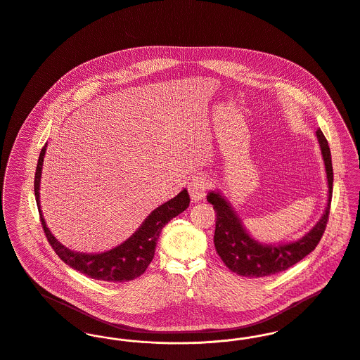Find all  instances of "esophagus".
<instances>
[{
	"label": "esophagus",
	"mask_w": 360,
	"mask_h": 360,
	"mask_svg": "<svg viewBox=\"0 0 360 360\" xmlns=\"http://www.w3.org/2000/svg\"><path fill=\"white\" fill-rule=\"evenodd\" d=\"M208 189V181L204 176H193L188 185V191L191 195V199L193 201H199L202 199Z\"/></svg>",
	"instance_id": "1"
}]
</instances>
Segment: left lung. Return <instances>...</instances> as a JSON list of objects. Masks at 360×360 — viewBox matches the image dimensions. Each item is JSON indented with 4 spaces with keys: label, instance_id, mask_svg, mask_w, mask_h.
Listing matches in <instances>:
<instances>
[{
    "label": "left lung",
    "instance_id": "8db88e82",
    "mask_svg": "<svg viewBox=\"0 0 360 360\" xmlns=\"http://www.w3.org/2000/svg\"><path fill=\"white\" fill-rule=\"evenodd\" d=\"M316 136L326 168L328 195L323 215L301 239L276 244L261 243L247 232L238 212L218 191H211L207 195L208 202L214 205L217 212L214 244L218 255L232 272L244 278L271 276L295 265L318 245L328 221L333 195V164L328 143L320 128L316 131Z\"/></svg>",
    "mask_w": 360,
    "mask_h": 360
}]
</instances>
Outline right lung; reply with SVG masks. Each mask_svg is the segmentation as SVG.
<instances>
[{
    "label": "right lung",
    "instance_id": "right-lung-1",
    "mask_svg": "<svg viewBox=\"0 0 360 360\" xmlns=\"http://www.w3.org/2000/svg\"><path fill=\"white\" fill-rule=\"evenodd\" d=\"M46 145L41 150L36 176H34V195L37 207L40 211L41 224L45 232V236L52 245L53 251L59 258L68 264L70 268L79 271L81 274L89 276L91 279L103 280L110 283L129 281L141 276L155 257L156 244L160 236L161 229L176 215L184 212L189 207V193L184 189L174 199L165 201L164 204L155 208L142 225L117 247L98 254L77 252L65 247L56 239L49 228L45 224L40 201V181L42 172V162L45 156Z\"/></svg>",
    "mask_w": 360,
    "mask_h": 360
}]
</instances>
